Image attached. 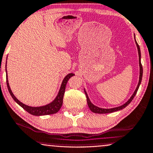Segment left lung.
<instances>
[{
	"mask_svg": "<svg viewBox=\"0 0 153 153\" xmlns=\"http://www.w3.org/2000/svg\"><path fill=\"white\" fill-rule=\"evenodd\" d=\"M135 44H136V45H137V51H138L139 66H140V76H139L138 84H137V88H136V89L135 90L134 93H133V95L131 96V97L130 98V99L128 100V101L126 103H124L123 105H120V106H118V107H116V108L107 109V108H99V107L94 105L93 103H92L91 101H90L89 99H88L87 94H86V91L84 90V92H85L86 97V100H87V103H88V108H89V109L92 111V112L95 113V114H108V113H112V112H115V111H120V110H121V109H123L124 108H126V107L127 106V105L131 102L132 100L133 99V98L135 97V94H137V90H138V88H139V86H140V83H141V81H142V77H143V66H142V65H141V54H140V47H139L138 44L137 43L136 40H135Z\"/></svg>",
	"mask_w": 153,
	"mask_h": 153,
	"instance_id": "1",
	"label": "left lung"
}]
</instances>
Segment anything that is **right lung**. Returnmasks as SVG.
Returning a JSON list of instances; mask_svg holds the SVG:
<instances>
[{"mask_svg": "<svg viewBox=\"0 0 153 153\" xmlns=\"http://www.w3.org/2000/svg\"><path fill=\"white\" fill-rule=\"evenodd\" d=\"M74 74L70 73L69 74H67V76L65 77L63 82L62 83L61 87H60L59 91L58 93L57 96L55 98V99L52 102L49 103L48 105H43V106H39V107H32L27 105L22 102H20L17 98L15 97L14 94H13L12 91H11L10 86L8 84V80H7V76L6 77V83H7V89H8L9 92H10V96L12 98L14 99V101L16 102L20 105L22 108H24L26 111H27L29 114H30L33 116H45V115H50V114H54L57 113L59 111V109L61 108L62 103H63V97L64 94L65 92V88L66 85H67V83L68 80L71 78V76H74Z\"/></svg>", "mask_w": 153, "mask_h": 153, "instance_id": "obj_1", "label": "right lung"}]
</instances>
